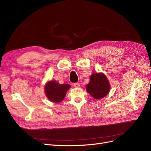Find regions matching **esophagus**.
<instances>
[{"mask_svg":"<svg viewBox=\"0 0 151 151\" xmlns=\"http://www.w3.org/2000/svg\"><path fill=\"white\" fill-rule=\"evenodd\" d=\"M74 86L75 87V88H79V87L80 86V84L78 83H76L74 84Z\"/></svg>","mask_w":151,"mask_h":151,"instance_id":"obj_1","label":"esophagus"}]
</instances>
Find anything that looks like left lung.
I'll use <instances>...</instances> for the list:
<instances>
[{
	"label": "left lung",
	"instance_id": "left-lung-1",
	"mask_svg": "<svg viewBox=\"0 0 151 151\" xmlns=\"http://www.w3.org/2000/svg\"><path fill=\"white\" fill-rule=\"evenodd\" d=\"M110 86L106 77L101 73L93 74L86 86V90L95 99H101L108 94Z\"/></svg>",
	"mask_w": 151,
	"mask_h": 151
}]
</instances>
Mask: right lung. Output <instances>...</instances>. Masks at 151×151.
Here are the masks:
<instances>
[{"label":"right lung","instance_id":"1","mask_svg":"<svg viewBox=\"0 0 151 151\" xmlns=\"http://www.w3.org/2000/svg\"><path fill=\"white\" fill-rule=\"evenodd\" d=\"M70 87V85L67 84H60L55 81H50L45 86V94L50 101L59 103L64 99L67 91Z\"/></svg>","mask_w":151,"mask_h":151}]
</instances>
